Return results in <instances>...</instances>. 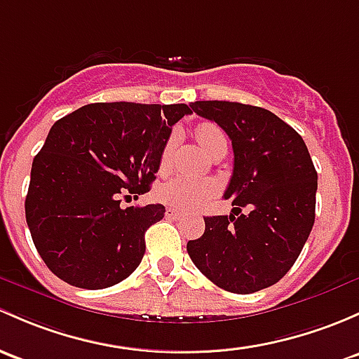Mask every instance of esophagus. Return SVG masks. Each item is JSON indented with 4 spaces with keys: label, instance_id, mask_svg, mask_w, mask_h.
<instances>
[{
    "label": "esophagus",
    "instance_id": "1",
    "mask_svg": "<svg viewBox=\"0 0 359 359\" xmlns=\"http://www.w3.org/2000/svg\"><path fill=\"white\" fill-rule=\"evenodd\" d=\"M165 215H167V218H180L182 217V211L172 208V206H168L167 210H165Z\"/></svg>",
    "mask_w": 359,
    "mask_h": 359
}]
</instances>
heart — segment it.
Wrapping results in <instances>:
<instances>
[{"label":"heart","instance_id":"1","mask_svg":"<svg viewBox=\"0 0 359 359\" xmlns=\"http://www.w3.org/2000/svg\"><path fill=\"white\" fill-rule=\"evenodd\" d=\"M198 135V141L201 142V146L206 151L215 149L220 144H227V139H225L224 130L220 129L215 123L205 122L198 127L196 130ZM177 137L175 135H170L168 141L165 142L163 149H161L160 161H158V170L161 173L168 172L170 165H172V154L175 149ZM220 186H218L217 180L213 179H192V177L179 175L175 179L168 180L167 184L158 189V196L163 203H167L170 206H175V208L182 210H191L196 206L203 205L206 199L213 198L217 194Z\"/></svg>","mask_w":359,"mask_h":359}]
</instances>
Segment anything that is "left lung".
Returning a JSON list of instances; mask_svg holds the SVG:
<instances>
[{
  "label": "left lung",
  "mask_w": 359,
  "mask_h": 359,
  "mask_svg": "<svg viewBox=\"0 0 359 359\" xmlns=\"http://www.w3.org/2000/svg\"><path fill=\"white\" fill-rule=\"evenodd\" d=\"M232 141L230 215L205 218V233L187 243L192 263L215 285L251 294L290 270L315 224L318 175L303 137L277 115L230 101H194ZM250 206V213L240 211Z\"/></svg>",
  "instance_id": "8db88e82"
}]
</instances>
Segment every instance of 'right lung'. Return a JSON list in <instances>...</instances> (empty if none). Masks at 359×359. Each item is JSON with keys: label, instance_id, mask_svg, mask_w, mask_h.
I'll list each match as a JSON object with an SVG mask.
<instances>
[{"label": "right lung", "instance_id": "add662e5", "mask_svg": "<svg viewBox=\"0 0 359 359\" xmlns=\"http://www.w3.org/2000/svg\"><path fill=\"white\" fill-rule=\"evenodd\" d=\"M187 104L93 103L60 118L36 154L25 198L34 246L67 284L107 289L139 266L163 205L127 206L149 191Z\"/></svg>", "mask_w": 359, "mask_h": 359}]
</instances>
